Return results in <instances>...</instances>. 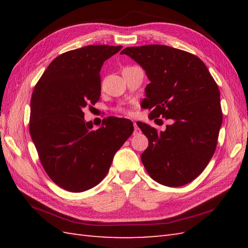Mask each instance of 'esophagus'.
Wrapping results in <instances>:
<instances>
[{
  "mask_svg": "<svg viewBox=\"0 0 248 248\" xmlns=\"http://www.w3.org/2000/svg\"><path fill=\"white\" fill-rule=\"evenodd\" d=\"M133 125H134V132H133V134L135 135V134L140 133V129L138 127V124H136V123H134Z\"/></svg>",
  "mask_w": 248,
  "mask_h": 248,
  "instance_id": "1",
  "label": "esophagus"
}]
</instances>
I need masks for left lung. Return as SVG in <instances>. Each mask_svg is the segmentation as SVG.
<instances>
[{
  "label": "left lung",
  "mask_w": 248,
  "mask_h": 248,
  "mask_svg": "<svg viewBox=\"0 0 248 248\" xmlns=\"http://www.w3.org/2000/svg\"><path fill=\"white\" fill-rule=\"evenodd\" d=\"M145 70L150 83L141 107L149 118L165 117V131L138 125L149 140L140 155L149 176L166 186H181L197 178L217 148L223 123L220 94L203 62L188 52L163 45L121 51Z\"/></svg>",
  "instance_id": "obj_1"
}]
</instances>
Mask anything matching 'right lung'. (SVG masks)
Wrapping results in <instances>:
<instances>
[{"label": "right lung", "instance_id": "right-lung-1", "mask_svg": "<svg viewBox=\"0 0 248 248\" xmlns=\"http://www.w3.org/2000/svg\"><path fill=\"white\" fill-rule=\"evenodd\" d=\"M121 46L96 45L68 51L51 62L31 99L30 133L48 176L80 193L103 180L116 152L133 133L129 119L108 117L97 130L83 108L101 94L100 70Z\"/></svg>", "mask_w": 248, "mask_h": 248}]
</instances>
